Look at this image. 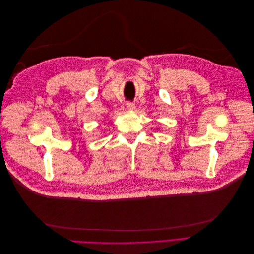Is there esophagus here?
<instances>
[{
  "mask_svg": "<svg viewBox=\"0 0 254 254\" xmlns=\"http://www.w3.org/2000/svg\"><path fill=\"white\" fill-rule=\"evenodd\" d=\"M126 105H127V108L129 110H133L135 108V104L133 102H128Z\"/></svg>",
  "mask_w": 254,
  "mask_h": 254,
  "instance_id": "34e87169",
  "label": "esophagus"
}]
</instances>
